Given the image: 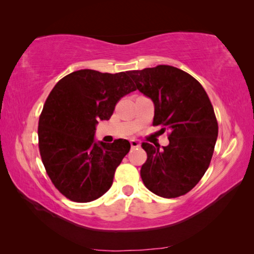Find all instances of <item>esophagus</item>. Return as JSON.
<instances>
[{
	"label": "esophagus",
	"instance_id": "esophagus-1",
	"mask_svg": "<svg viewBox=\"0 0 254 254\" xmlns=\"http://www.w3.org/2000/svg\"><path fill=\"white\" fill-rule=\"evenodd\" d=\"M130 143H131L132 148H138V147H140V141H139V140H137V139L130 140Z\"/></svg>",
	"mask_w": 254,
	"mask_h": 254
}]
</instances>
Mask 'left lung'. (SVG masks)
<instances>
[{"instance_id": "1", "label": "left lung", "mask_w": 254, "mask_h": 254, "mask_svg": "<svg viewBox=\"0 0 254 254\" xmlns=\"http://www.w3.org/2000/svg\"><path fill=\"white\" fill-rule=\"evenodd\" d=\"M153 100V126L170 131L168 146L142 142L147 161L140 170L145 186L161 197L190 191L209 168L218 137L213 106L197 79L179 68L158 65L127 73Z\"/></svg>"}]
</instances>
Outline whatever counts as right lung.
Wrapping results in <instances>:
<instances>
[{
  "instance_id": "right-lung-1",
  "label": "right lung",
  "mask_w": 254,
  "mask_h": 254,
  "mask_svg": "<svg viewBox=\"0 0 254 254\" xmlns=\"http://www.w3.org/2000/svg\"><path fill=\"white\" fill-rule=\"evenodd\" d=\"M135 90L127 71L81 69L49 94L39 120L40 154L52 184L68 199L91 202L111 188L131 145L126 139L94 142L96 124L111 119L121 98Z\"/></svg>"
}]
</instances>
